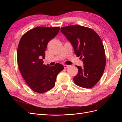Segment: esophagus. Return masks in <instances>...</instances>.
Masks as SVG:
<instances>
[{
	"instance_id": "34e87169",
	"label": "esophagus",
	"mask_w": 122,
	"mask_h": 122,
	"mask_svg": "<svg viewBox=\"0 0 122 122\" xmlns=\"http://www.w3.org/2000/svg\"><path fill=\"white\" fill-rule=\"evenodd\" d=\"M69 67V65H64V68H65V69L68 68Z\"/></svg>"
}]
</instances>
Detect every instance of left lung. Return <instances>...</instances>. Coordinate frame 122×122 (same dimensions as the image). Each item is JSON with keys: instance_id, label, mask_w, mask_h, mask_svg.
Returning a JSON list of instances; mask_svg holds the SVG:
<instances>
[{"instance_id": "left-lung-1", "label": "left lung", "mask_w": 122, "mask_h": 122, "mask_svg": "<svg viewBox=\"0 0 122 122\" xmlns=\"http://www.w3.org/2000/svg\"><path fill=\"white\" fill-rule=\"evenodd\" d=\"M61 31L71 43L76 56L83 62V67L76 66L78 72L74 82L83 88L93 87L101 79L106 65L101 38L93 29L78 25L61 27Z\"/></svg>"}]
</instances>
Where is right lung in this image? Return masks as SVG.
Here are the masks:
<instances>
[{"label":"right lung","mask_w":122,"mask_h":122,"mask_svg":"<svg viewBox=\"0 0 122 122\" xmlns=\"http://www.w3.org/2000/svg\"><path fill=\"white\" fill-rule=\"evenodd\" d=\"M60 27H36L22 36L17 49L18 67L24 79L36 93H45L52 88L58 74L64 66L43 64L47 44L56 36Z\"/></svg>","instance_id":"add662e5"}]
</instances>
